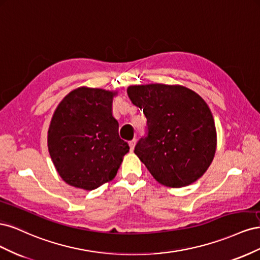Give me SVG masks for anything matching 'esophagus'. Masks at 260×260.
<instances>
[{
    "label": "esophagus",
    "mask_w": 260,
    "mask_h": 260,
    "mask_svg": "<svg viewBox=\"0 0 260 260\" xmlns=\"http://www.w3.org/2000/svg\"><path fill=\"white\" fill-rule=\"evenodd\" d=\"M129 146H130V151L133 152V149H135V146H136V140H132L129 142Z\"/></svg>",
    "instance_id": "esophagus-1"
}]
</instances>
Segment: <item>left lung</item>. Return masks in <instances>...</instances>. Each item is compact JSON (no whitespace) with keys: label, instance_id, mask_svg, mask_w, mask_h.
Masks as SVG:
<instances>
[{"label":"left lung","instance_id":"1","mask_svg":"<svg viewBox=\"0 0 260 260\" xmlns=\"http://www.w3.org/2000/svg\"><path fill=\"white\" fill-rule=\"evenodd\" d=\"M133 105L143 109L146 132L135 153L160 184L181 187L201 178L216 152L211 112L198 93L181 85L129 86Z\"/></svg>","mask_w":260,"mask_h":260}]
</instances>
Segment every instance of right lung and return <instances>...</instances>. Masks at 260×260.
I'll use <instances>...</instances> for the list:
<instances>
[{
    "instance_id": "right-lung-1",
    "label": "right lung",
    "mask_w": 260,
    "mask_h": 260,
    "mask_svg": "<svg viewBox=\"0 0 260 260\" xmlns=\"http://www.w3.org/2000/svg\"><path fill=\"white\" fill-rule=\"evenodd\" d=\"M116 93L79 88L70 92L55 111L48 145L58 175L69 185L94 190L112 180L129 152L113 117Z\"/></svg>"
}]
</instances>
